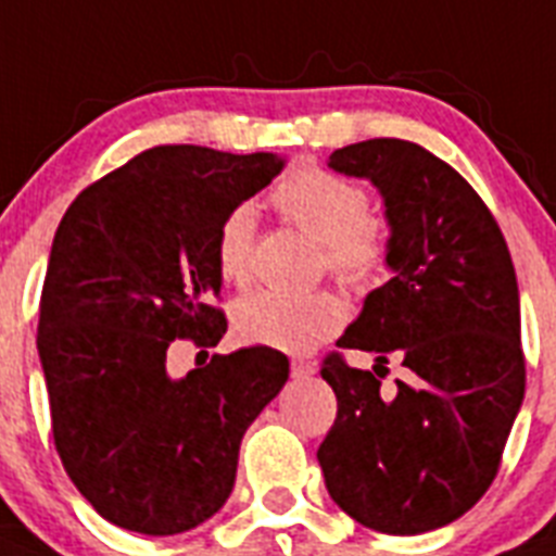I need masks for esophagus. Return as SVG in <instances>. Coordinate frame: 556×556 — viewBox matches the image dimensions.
Wrapping results in <instances>:
<instances>
[{
    "instance_id": "1",
    "label": "esophagus",
    "mask_w": 556,
    "mask_h": 556,
    "mask_svg": "<svg viewBox=\"0 0 556 556\" xmlns=\"http://www.w3.org/2000/svg\"><path fill=\"white\" fill-rule=\"evenodd\" d=\"M291 371H293V378H311V375H316V364L313 361H293L291 364Z\"/></svg>"
}]
</instances>
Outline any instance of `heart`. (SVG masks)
Returning a JSON list of instances; mask_svg holds the SVG:
<instances>
[{"label": "heart", "instance_id": "1", "mask_svg": "<svg viewBox=\"0 0 556 556\" xmlns=\"http://www.w3.org/2000/svg\"><path fill=\"white\" fill-rule=\"evenodd\" d=\"M282 218L325 245L327 268L352 288H366L383 274L389 231L369 215V195L352 178L305 167L285 178L274 192ZM257 215L249 204L220 220L215 240L218 274L231 285L251 279ZM344 302L330 291L282 293L257 291L235 305V330L245 344L282 352H307L341 330Z\"/></svg>", "mask_w": 556, "mask_h": 556}]
</instances>
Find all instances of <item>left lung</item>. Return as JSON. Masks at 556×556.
Returning a JSON list of instances; mask_svg holds the SVG:
<instances>
[{"instance_id": "obj_1", "label": "left lung", "mask_w": 556, "mask_h": 556, "mask_svg": "<svg viewBox=\"0 0 556 556\" xmlns=\"http://www.w3.org/2000/svg\"><path fill=\"white\" fill-rule=\"evenodd\" d=\"M330 167L383 198L392 279L366 293L338 338L375 352V371L321 366L338 417L318 447L330 498L361 526L422 534L486 492L526 392L520 296L509 249L479 192L405 139L338 148ZM406 378L386 393L377 366Z\"/></svg>"}]
</instances>
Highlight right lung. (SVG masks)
<instances>
[{"instance_id": "add662e5", "label": "right lung", "mask_w": 556, "mask_h": 556, "mask_svg": "<svg viewBox=\"0 0 556 556\" xmlns=\"http://www.w3.org/2000/svg\"><path fill=\"white\" fill-rule=\"evenodd\" d=\"M282 167L277 153L159 144L86 187L58 226L38 358L61 462L109 523L167 538L212 518L245 428L288 380V358L268 346L167 371L176 338H224L220 220Z\"/></svg>"}]
</instances>
